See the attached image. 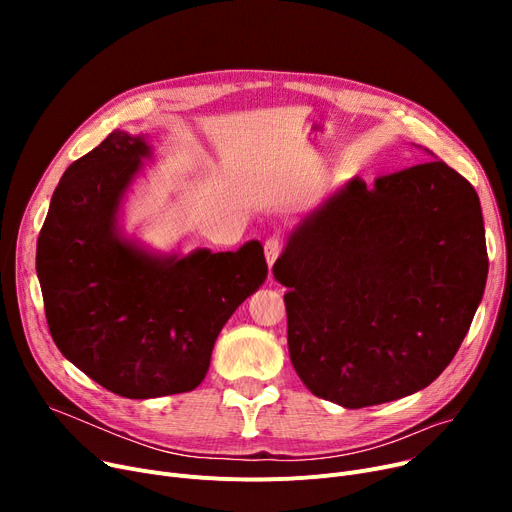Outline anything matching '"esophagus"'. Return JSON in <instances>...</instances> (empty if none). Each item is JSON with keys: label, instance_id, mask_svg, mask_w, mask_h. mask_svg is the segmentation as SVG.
<instances>
[{"label": "esophagus", "instance_id": "1", "mask_svg": "<svg viewBox=\"0 0 512 512\" xmlns=\"http://www.w3.org/2000/svg\"><path fill=\"white\" fill-rule=\"evenodd\" d=\"M280 253H282V242H280V238H276V236H272V238H267L265 240V261H267V265H274L276 263V259L280 257Z\"/></svg>", "mask_w": 512, "mask_h": 512}]
</instances>
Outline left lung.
<instances>
[{"mask_svg":"<svg viewBox=\"0 0 512 512\" xmlns=\"http://www.w3.org/2000/svg\"><path fill=\"white\" fill-rule=\"evenodd\" d=\"M483 238L475 188L438 157L340 186L292 228L272 270L288 288V353L303 384L346 409L432 384L481 303Z\"/></svg>","mask_w":512,"mask_h":512,"instance_id":"obj_1","label":"left lung"}]
</instances>
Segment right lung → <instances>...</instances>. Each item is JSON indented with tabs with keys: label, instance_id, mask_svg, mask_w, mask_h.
I'll list each match as a JSON object with an SVG mask.
<instances>
[{
	"label": "right lung",
	"instance_id": "right-lung-1",
	"mask_svg": "<svg viewBox=\"0 0 512 512\" xmlns=\"http://www.w3.org/2000/svg\"><path fill=\"white\" fill-rule=\"evenodd\" d=\"M153 159L147 134L114 130L64 172L37 240L45 317L60 353L105 390H195L218 334L265 282L261 242L157 253L124 234L122 205Z\"/></svg>",
	"mask_w": 512,
	"mask_h": 512
}]
</instances>
